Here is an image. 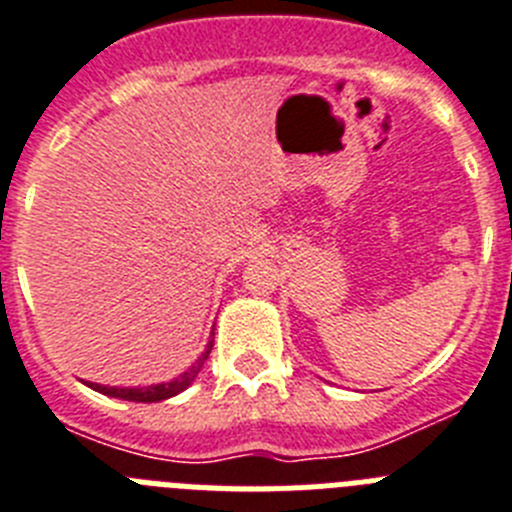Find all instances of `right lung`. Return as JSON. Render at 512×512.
<instances>
[{
	"label": "right lung",
	"mask_w": 512,
	"mask_h": 512,
	"mask_svg": "<svg viewBox=\"0 0 512 512\" xmlns=\"http://www.w3.org/2000/svg\"><path fill=\"white\" fill-rule=\"evenodd\" d=\"M213 335V332H211ZM213 348V340H208L206 350L201 353V358L193 363V366L188 368L185 373H180L177 379L167 381V384H151V386H105V384H92V381H84V384L90 386V389L100 391V394H105V397H115V399H126V402H164V399L170 397H177L180 391L188 389L190 384L195 381V376H198V371L203 368V363H206L208 353H211Z\"/></svg>",
	"instance_id": "right-lung-1"
}]
</instances>
